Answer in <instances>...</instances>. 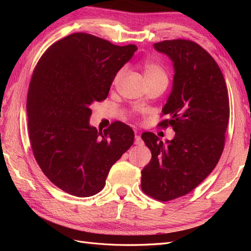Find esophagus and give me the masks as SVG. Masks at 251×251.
<instances>
[{
	"mask_svg": "<svg viewBox=\"0 0 251 251\" xmlns=\"http://www.w3.org/2000/svg\"><path fill=\"white\" fill-rule=\"evenodd\" d=\"M134 143L137 144V146H143V144H144L143 140L141 139V137H140L139 135H136V136H135V141H134Z\"/></svg>",
	"mask_w": 251,
	"mask_h": 251,
	"instance_id": "34e87169",
	"label": "esophagus"
}]
</instances>
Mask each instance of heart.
Returning a JSON list of instances; mask_svg holds the SVG:
<instances>
[{"label":"heart","mask_w":251,"mask_h":251,"mask_svg":"<svg viewBox=\"0 0 251 251\" xmlns=\"http://www.w3.org/2000/svg\"><path fill=\"white\" fill-rule=\"evenodd\" d=\"M142 68V72L144 75V79H146L147 83L150 81H153L159 78H168L166 76V72L163 69V67L161 65H159L158 63L155 62H151V60H148V62H144L141 66ZM125 69H120L114 76L113 83L115 85L118 81L123 79L125 76Z\"/></svg>","instance_id":"1"}]
</instances>
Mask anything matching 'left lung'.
I'll list each match as a JSON object with an SVG mask.
<instances>
[{
	"mask_svg": "<svg viewBox=\"0 0 251 251\" xmlns=\"http://www.w3.org/2000/svg\"><path fill=\"white\" fill-rule=\"evenodd\" d=\"M174 62L172 93L158 126L173 127L166 144L154 133L141 135L151 159L141 172L142 192L158 201L191 193L216 168L229 120V98L221 69L209 53L189 40L154 44Z\"/></svg>",
	"mask_w": 251,
	"mask_h": 251,
	"instance_id": "obj_1",
	"label": "left lung"
}]
</instances>
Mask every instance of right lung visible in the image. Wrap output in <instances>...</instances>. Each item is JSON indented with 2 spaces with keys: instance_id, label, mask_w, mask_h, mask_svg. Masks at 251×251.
Instances as JSON below:
<instances>
[{
  "instance_id": "obj_1",
  "label": "right lung",
  "mask_w": 251,
  "mask_h": 251,
  "mask_svg": "<svg viewBox=\"0 0 251 251\" xmlns=\"http://www.w3.org/2000/svg\"><path fill=\"white\" fill-rule=\"evenodd\" d=\"M137 50L77 32L52 44L37 62L27 96L28 132L37 164L53 184L90 197L130 149L132 128L120 121L98 132L90 107L108 97L115 74Z\"/></svg>"
}]
</instances>
